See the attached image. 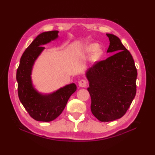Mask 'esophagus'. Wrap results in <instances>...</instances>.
<instances>
[{
  "label": "esophagus",
  "mask_w": 155,
  "mask_h": 155,
  "mask_svg": "<svg viewBox=\"0 0 155 155\" xmlns=\"http://www.w3.org/2000/svg\"><path fill=\"white\" fill-rule=\"evenodd\" d=\"M87 84V82L86 80H84V79H82L79 82H78V85H79V87H83V88L86 87Z\"/></svg>",
  "instance_id": "34e87169"
}]
</instances>
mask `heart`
I'll list each match as a JSON object with an SVG mask.
<instances>
[{"label":"heart","instance_id":"b5f03b06","mask_svg":"<svg viewBox=\"0 0 155 155\" xmlns=\"http://www.w3.org/2000/svg\"><path fill=\"white\" fill-rule=\"evenodd\" d=\"M82 51L84 54L92 53L91 55V60L93 62L97 61L103 54V51L100 48H97V45L93 43L84 46L82 48Z\"/></svg>","mask_w":155,"mask_h":155}]
</instances>
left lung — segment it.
I'll list each match as a JSON object with an SVG mask.
<instances>
[{
  "label": "left lung",
  "instance_id": "8db88e82",
  "mask_svg": "<svg viewBox=\"0 0 155 155\" xmlns=\"http://www.w3.org/2000/svg\"><path fill=\"white\" fill-rule=\"evenodd\" d=\"M113 54L89 68L86 77L91 112L98 120L109 122L124 116L136 95L137 71L132 55L117 36L107 34Z\"/></svg>",
  "mask_w": 155,
  "mask_h": 155
}]
</instances>
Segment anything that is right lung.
<instances>
[{
    "label": "right lung",
    "instance_id": "add662e5",
    "mask_svg": "<svg viewBox=\"0 0 155 155\" xmlns=\"http://www.w3.org/2000/svg\"><path fill=\"white\" fill-rule=\"evenodd\" d=\"M58 31L38 35L23 52L16 71L20 101L35 120L50 122L57 118L66 107L69 98L77 90L74 83L67 84L53 93L43 94L35 89L31 79L32 67L46 45L58 38Z\"/></svg>",
    "mask_w": 155,
    "mask_h": 155
}]
</instances>
